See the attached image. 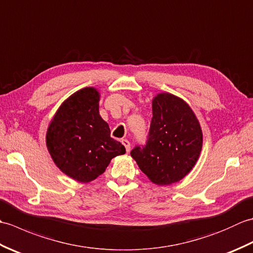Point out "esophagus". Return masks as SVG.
Wrapping results in <instances>:
<instances>
[{
	"label": "esophagus",
	"mask_w": 253,
	"mask_h": 253,
	"mask_svg": "<svg viewBox=\"0 0 253 253\" xmlns=\"http://www.w3.org/2000/svg\"><path fill=\"white\" fill-rule=\"evenodd\" d=\"M122 143H123V146L125 147L126 151H127V152H129V150H130V142L128 141L127 139H123V140H122Z\"/></svg>",
	"instance_id": "34e87169"
}]
</instances>
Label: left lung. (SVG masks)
Listing matches in <instances>:
<instances>
[{"label": "left lung", "mask_w": 253, "mask_h": 253, "mask_svg": "<svg viewBox=\"0 0 253 253\" xmlns=\"http://www.w3.org/2000/svg\"><path fill=\"white\" fill-rule=\"evenodd\" d=\"M147 142L131 150L139 169L157 185H170L189 173L202 149V130L184 100L159 93L152 101Z\"/></svg>", "instance_id": "obj_1"}]
</instances>
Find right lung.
<instances>
[{
  "label": "right lung",
  "instance_id": "obj_1",
  "mask_svg": "<svg viewBox=\"0 0 253 253\" xmlns=\"http://www.w3.org/2000/svg\"><path fill=\"white\" fill-rule=\"evenodd\" d=\"M99 100L93 87L78 90L63 102L46 131L52 160L64 174L80 182L95 179L113 158L126 152L100 116Z\"/></svg>",
  "mask_w": 253,
  "mask_h": 253
}]
</instances>
